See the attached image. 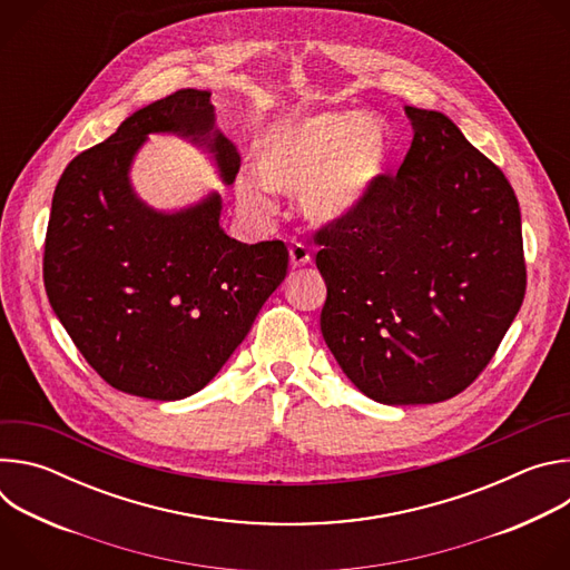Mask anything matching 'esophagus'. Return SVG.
<instances>
[{"mask_svg":"<svg viewBox=\"0 0 570 570\" xmlns=\"http://www.w3.org/2000/svg\"><path fill=\"white\" fill-rule=\"evenodd\" d=\"M288 257H291L293 268H302L311 262V253L306 250L304 243H293V246L288 248Z\"/></svg>","mask_w":570,"mask_h":570,"instance_id":"obj_1","label":"esophagus"}]
</instances>
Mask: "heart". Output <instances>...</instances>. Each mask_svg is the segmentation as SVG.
<instances>
[{"mask_svg": "<svg viewBox=\"0 0 570 570\" xmlns=\"http://www.w3.org/2000/svg\"><path fill=\"white\" fill-rule=\"evenodd\" d=\"M392 157L381 119L356 110H324L268 124L255 150L253 176L236 180L240 205L253 214L273 212L266 187L299 194V209L317 225L356 214L383 178Z\"/></svg>", "mask_w": 570, "mask_h": 570, "instance_id": "heart-1", "label": "heart"}]
</instances>
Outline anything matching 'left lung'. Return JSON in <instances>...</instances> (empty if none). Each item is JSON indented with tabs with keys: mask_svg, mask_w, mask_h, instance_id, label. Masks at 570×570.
Listing matches in <instances>:
<instances>
[{
	"mask_svg": "<svg viewBox=\"0 0 570 570\" xmlns=\"http://www.w3.org/2000/svg\"><path fill=\"white\" fill-rule=\"evenodd\" d=\"M405 115L415 135L396 176L313 236L327 284L322 338L347 379L387 405L469 387L525 295L512 185L446 115Z\"/></svg>",
	"mask_w": 570,
	"mask_h": 570,
	"instance_id": "1",
	"label": "left lung"
}]
</instances>
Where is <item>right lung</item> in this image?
Segmentation results:
<instances>
[{"label":"right lung","mask_w":570,"mask_h":570,"mask_svg":"<svg viewBox=\"0 0 570 570\" xmlns=\"http://www.w3.org/2000/svg\"><path fill=\"white\" fill-rule=\"evenodd\" d=\"M209 97L178 90L76 155L47 225L42 277L69 338L106 383L155 401L203 390L288 268L282 240L248 246L223 232L218 194L157 212L132 191L130 165L150 132L203 146L234 183L240 157L214 128Z\"/></svg>","instance_id":"obj_1"}]
</instances>
